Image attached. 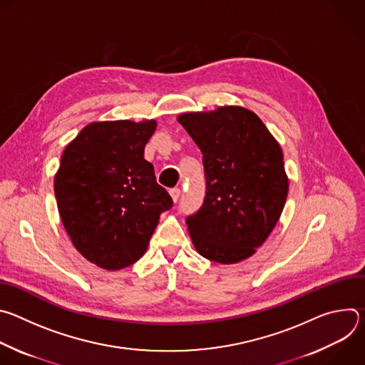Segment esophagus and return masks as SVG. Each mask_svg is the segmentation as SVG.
I'll return each mask as SVG.
<instances>
[{"label": "esophagus", "mask_w": 365, "mask_h": 365, "mask_svg": "<svg viewBox=\"0 0 365 365\" xmlns=\"http://www.w3.org/2000/svg\"><path fill=\"white\" fill-rule=\"evenodd\" d=\"M169 193H170L173 202H178V199H179V196H180V189H179V187H173V189L169 190Z\"/></svg>", "instance_id": "esophagus-1"}]
</instances>
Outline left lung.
I'll list each match as a JSON object with an SVG mask.
<instances>
[{
	"label": "left lung",
	"instance_id": "obj_1",
	"mask_svg": "<svg viewBox=\"0 0 365 365\" xmlns=\"http://www.w3.org/2000/svg\"><path fill=\"white\" fill-rule=\"evenodd\" d=\"M203 154L206 196L187 217L196 251L215 263L251 257L276 227L289 192L283 151L259 117L238 106L178 117Z\"/></svg>",
	"mask_w": 365,
	"mask_h": 365
}]
</instances>
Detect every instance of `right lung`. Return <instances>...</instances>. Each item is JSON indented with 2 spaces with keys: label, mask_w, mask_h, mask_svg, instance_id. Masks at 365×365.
I'll list each match as a JSON object with an SVG mask.
<instances>
[{
  "label": "right lung",
  "mask_w": 365,
  "mask_h": 365,
  "mask_svg": "<svg viewBox=\"0 0 365 365\" xmlns=\"http://www.w3.org/2000/svg\"><path fill=\"white\" fill-rule=\"evenodd\" d=\"M155 127V120L95 121L62 154L55 175L62 224L75 248L103 270L140 259L160 214L173 205L144 159Z\"/></svg>",
  "instance_id": "right-lung-1"
}]
</instances>
